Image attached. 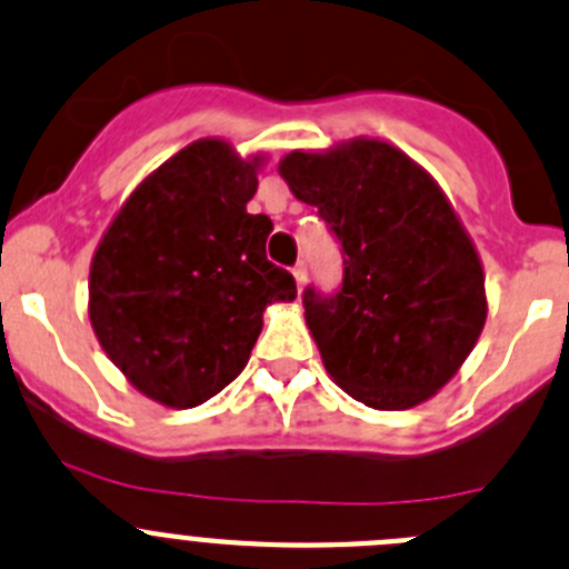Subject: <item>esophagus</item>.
<instances>
[{"mask_svg": "<svg viewBox=\"0 0 569 569\" xmlns=\"http://www.w3.org/2000/svg\"><path fill=\"white\" fill-rule=\"evenodd\" d=\"M291 274H295V283H297V291H302V286H306V278H309V272H306V263H297L295 269H291Z\"/></svg>", "mask_w": 569, "mask_h": 569, "instance_id": "esophagus-1", "label": "esophagus"}]
</instances>
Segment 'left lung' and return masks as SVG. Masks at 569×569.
Wrapping results in <instances>:
<instances>
[{
  "instance_id": "8db88e82",
  "label": "left lung",
  "mask_w": 569,
  "mask_h": 569,
  "mask_svg": "<svg viewBox=\"0 0 569 569\" xmlns=\"http://www.w3.org/2000/svg\"><path fill=\"white\" fill-rule=\"evenodd\" d=\"M342 252V283L302 291L322 365L373 410H407L458 373L486 322V278L438 184L379 140L280 162Z\"/></svg>"
}]
</instances>
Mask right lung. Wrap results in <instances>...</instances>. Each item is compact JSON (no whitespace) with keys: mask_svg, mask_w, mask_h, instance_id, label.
I'll return each instance as SVG.
<instances>
[{"mask_svg":"<svg viewBox=\"0 0 569 569\" xmlns=\"http://www.w3.org/2000/svg\"><path fill=\"white\" fill-rule=\"evenodd\" d=\"M258 159L199 140L153 171L106 230L89 274V320L148 398L199 407L243 370L269 302L295 300L267 258L272 221L247 212Z\"/></svg>","mask_w":569,"mask_h":569,"instance_id":"add662e5","label":"right lung"}]
</instances>
